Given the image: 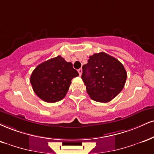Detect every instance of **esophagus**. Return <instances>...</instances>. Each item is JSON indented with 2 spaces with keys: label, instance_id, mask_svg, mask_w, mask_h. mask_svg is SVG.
Returning a JSON list of instances; mask_svg holds the SVG:
<instances>
[{
  "label": "esophagus",
  "instance_id": "obj_1",
  "mask_svg": "<svg viewBox=\"0 0 154 154\" xmlns=\"http://www.w3.org/2000/svg\"><path fill=\"white\" fill-rule=\"evenodd\" d=\"M78 72H79V76L82 75V68H80V69H78Z\"/></svg>",
  "mask_w": 154,
  "mask_h": 154
}]
</instances>
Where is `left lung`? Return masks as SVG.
<instances>
[{
  "instance_id": "left-lung-1",
  "label": "left lung",
  "mask_w": 154,
  "mask_h": 154,
  "mask_svg": "<svg viewBox=\"0 0 154 154\" xmlns=\"http://www.w3.org/2000/svg\"><path fill=\"white\" fill-rule=\"evenodd\" d=\"M127 72L121 62L105 52L94 54L82 66V79L93 100L107 103L121 92Z\"/></svg>"
}]
</instances>
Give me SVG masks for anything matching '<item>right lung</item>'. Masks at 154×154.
Returning a JSON list of instances; mask_svg holds the SVG:
<instances>
[{"label": "right lung", "instance_id": "right-lung-1", "mask_svg": "<svg viewBox=\"0 0 154 154\" xmlns=\"http://www.w3.org/2000/svg\"><path fill=\"white\" fill-rule=\"evenodd\" d=\"M78 72L61 56L38 64L31 75L30 82L35 93L42 100L56 103L65 97L72 79Z\"/></svg>", "mask_w": 154, "mask_h": 154}]
</instances>
